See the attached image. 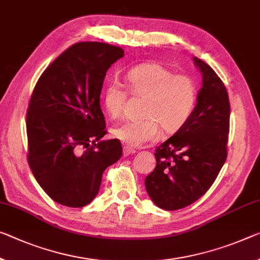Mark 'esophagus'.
Segmentation results:
<instances>
[{
    "instance_id": "34e87169",
    "label": "esophagus",
    "mask_w": 260,
    "mask_h": 260,
    "mask_svg": "<svg viewBox=\"0 0 260 260\" xmlns=\"http://www.w3.org/2000/svg\"><path fill=\"white\" fill-rule=\"evenodd\" d=\"M122 154H123V156H128V155H132V154H135V150L132 149V148L128 147V146H125V147H123Z\"/></svg>"
}]
</instances>
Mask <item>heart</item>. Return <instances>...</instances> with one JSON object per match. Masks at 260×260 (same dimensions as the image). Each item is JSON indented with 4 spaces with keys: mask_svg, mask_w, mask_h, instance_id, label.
Listing matches in <instances>:
<instances>
[{
    "mask_svg": "<svg viewBox=\"0 0 260 260\" xmlns=\"http://www.w3.org/2000/svg\"><path fill=\"white\" fill-rule=\"evenodd\" d=\"M126 88L132 96L143 98L140 121H126L114 126L111 134L131 148L155 141L159 127L175 134L191 118L197 103V86L187 75L174 74L158 63H145L127 73ZM126 90L117 81L104 86L102 102L106 114L117 119L122 113Z\"/></svg>",
    "mask_w": 260,
    "mask_h": 260,
    "instance_id": "obj_1",
    "label": "heart"
}]
</instances>
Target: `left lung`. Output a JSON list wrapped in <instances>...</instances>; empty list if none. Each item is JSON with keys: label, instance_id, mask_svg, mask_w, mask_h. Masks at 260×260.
I'll list each match as a JSON object with an SVG mask.
<instances>
[{"label": "left lung", "instance_id": "left-lung-1", "mask_svg": "<svg viewBox=\"0 0 260 260\" xmlns=\"http://www.w3.org/2000/svg\"><path fill=\"white\" fill-rule=\"evenodd\" d=\"M203 84L191 118L183 128L156 148V168L146 178V189L157 207L176 211L203 197L226 158L230 104L216 73L193 56Z\"/></svg>", "mask_w": 260, "mask_h": 260}]
</instances>
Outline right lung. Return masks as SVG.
I'll return each mask as SVG.
<instances>
[{"label": "right lung", "instance_id": "1", "mask_svg": "<svg viewBox=\"0 0 260 260\" xmlns=\"http://www.w3.org/2000/svg\"><path fill=\"white\" fill-rule=\"evenodd\" d=\"M122 56V48L109 44H74L35 86L26 114L27 160L57 204L78 208L91 203L103 172L121 157L119 140H101L106 131L100 96L106 72Z\"/></svg>", "mask_w": 260, "mask_h": 260}]
</instances>
